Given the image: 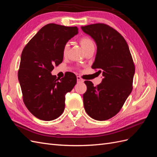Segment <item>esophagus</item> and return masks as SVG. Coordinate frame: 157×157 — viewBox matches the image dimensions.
Returning <instances> with one entry per match:
<instances>
[{"instance_id":"1","label":"esophagus","mask_w":157,"mask_h":157,"mask_svg":"<svg viewBox=\"0 0 157 157\" xmlns=\"http://www.w3.org/2000/svg\"><path fill=\"white\" fill-rule=\"evenodd\" d=\"M77 82H78V83H81V82H84V80H83V79L80 77V76H77Z\"/></svg>"}]
</instances>
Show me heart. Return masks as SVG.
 <instances>
[{
	"mask_svg": "<svg viewBox=\"0 0 157 157\" xmlns=\"http://www.w3.org/2000/svg\"><path fill=\"white\" fill-rule=\"evenodd\" d=\"M78 41H79V43H80V46H81V47L84 52L86 51L87 49H88L89 48H90L91 46H94V41L88 36H82L80 38ZM68 49H69V44L66 43L63 46V50H62V53L64 56L67 55Z\"/></svg>",
	"mask_w": 157,
	"mask_h": 157,
	"instance_id": "b5f03b06",
	"label": "heart"
}]
</instances>
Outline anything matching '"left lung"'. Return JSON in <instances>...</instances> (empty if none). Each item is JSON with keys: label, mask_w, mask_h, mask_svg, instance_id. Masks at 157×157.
I'll list each match as a JSON object with an SVG mask.
<instances>
[{"label": "left lung", "mask_w": 157, "mask_h": 157, "mask_svg": "<svg viewBox=\"0 0 157 157\" xmlns=\"http://www.w3.org/2000/svg\"><path fill=\"white\" fill-rule=\"evenodd\" d=\"M95 40L97 53L92 66L102 73V82L94 86L84 83L87 90L83 95L84 107L88 115L97 121H105L120 111L132 90L135 66L129 47L119 33L104 23L81 27Z\"/></svg>", "instance_id": "obj_1"}]
</instances>
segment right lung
I'll use <instances>...</instances> for the list:
<instances>
[{
	"label": "right lung",
	"mask_w": 157,
	"mask_h": 157,
	"mask_svg": "<svg viewBox=\"0 0 157 157\" xmlns=\"http://www.w3.org/2000/svg\"><path fill=\"white\" fill-rule=\"evenodd\" d=\"M77 27L47 24L38 31L23 48L18 80L26 107L42 121L58 118L65 109V94L77 83L68 73L58 78L51 72L63 59V46L78 33Z\"/></svg>",
	"instance_id": "add662e5"
}]
</instances>
